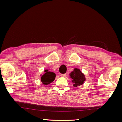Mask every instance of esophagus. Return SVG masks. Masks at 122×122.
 I'll use <instances>...</instances> for the list:
<instances>
[{
	"instance_id": "obj_1",
	"label": "esophagus",
	"mask_w": 122,
	"mask_h": 122,
	"mask_svg": "<svg viewBox=\"0 0 122 122\" xmlns=\"http://www.w3.org/2000/svg\"><path fill=\"white\" fill-rule=\"evenodd\" d=\"M61 77H65L66 76V74H61Z\"/></svg>"
}]
</instances>
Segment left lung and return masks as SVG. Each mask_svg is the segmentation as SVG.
<instances>
[{
    "label": "left lung",
    "instance_id": "left-lung-1",
    "mask_svg": "<svg viewBox=\"0 0 122 122\" xmlns=\"http://www.w3.org/2000/svg\"><path fill=\"white\" fill-rule=\"evenodd\" d=\"M70 78L72 80L73 83V86L77 87L83 84L86 79L83 73L81 72L80 70L75 68L74 70L70 74Z\"/></svg>",
    "mask_w": 122,
    "mask_h": 122
}]
</instances>
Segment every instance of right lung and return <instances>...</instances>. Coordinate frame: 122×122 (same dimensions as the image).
I'll use <instances>...</instances> for the list:
<instances>
[{"label": "right lung", "instance_id": "add662e5", "mask_svg": "<svg viewBox=\"0 0 122 122\" xmlns=\"http://www.w3.org/2000/svg\"><path fill=\"white\" fill-rule=\"evenodd\" d=\"M44 72L45 73L41 77V81L42 83L44 85H48L52 82L55 78L56 74L48 70H44Z\"/></svg>", "mask_w": 122, "mask_h": 122}]
</instances>
